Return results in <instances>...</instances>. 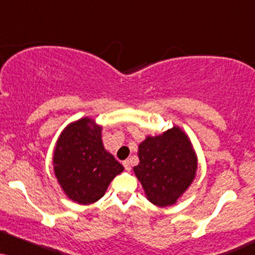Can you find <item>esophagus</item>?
<instances>
[{
    "instance_id": "obj_1",
    "label": "esophagus",
    "mask_w": 255,
    "mask_h": 255,
    "mask_svg": "<svg viewBox=\"0 0 255 255\" xmlns=\"http://www.w3.org/2000/svg\"><path fill=\"white\" fill-rule=\"evenodd\" d=\"M124 166H125V168L127 171H130V168H131V162H130V160H125L124 161Z\"/></svg>"
}]
</instances>
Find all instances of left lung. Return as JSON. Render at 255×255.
Listing matches in <instances>:
<instances>
[{
  "label": "left lung",
  "mask_w": 255,
  "mask_h": 255,
  "mask_svg": "<svg viewBox=\"0 0 255 255\" xmlns=\"http://www.w3.org/2000/svg\"><path fill=\"white\" fill-rule=\"evenodd\" d=\"M137 155L140 162L134 173L154 205L174 204L194 182L197 157L188 135L177 126L160 135L147 136Z\"/></svg>",
  "instance_id": "1"
}]
</instances>
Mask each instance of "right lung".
<instances>
[{
	"instance_id": "add662e5",
	"label": "right lung",
	"mask_w": 255,
	"mask_h": 255,
	"mask_svg": "<svg viewBox=\"0 0 255 255\" xmlns=\"http://www.w3.org/2000/svg\"><path fill=\"white\" fill-rule=\"evenodd\" d=\"M102 127L83 118L61 131L53 153V168L65 195L78 204L102 198L124 166L106 151Z\"/></svg>"
}]
</instances>
